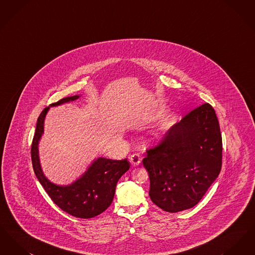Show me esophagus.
Segmentation results:
<instances>
[{"label": "esophagus", "mask_w": 255, "mask_h": 255, "mask_svg": "<svg viewBox=\"0 0 255 255\" xmlns=\"http://www.w3.org/2000/svg\"><path fill=\"white\" fill-rule=\"evenodd\" d=\"M129 159H130V162L133 164V166H137L141 162V158H140V156L138 154L131 155Z\"/></svg>", "instance_id": "34e87169"}]
</instances>
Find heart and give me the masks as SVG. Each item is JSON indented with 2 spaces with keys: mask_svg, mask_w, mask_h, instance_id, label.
<instances>
[{
  "mask_svg": "<svg viewBox=\"0 0 255 255\" xmlns=\"http://www.w3.org/2000/svg\"><path fill=\"white\" fill-rule=\"evenodd\" d=\"M159 130H160V129H158L156 132H154V133H152V135H151V138H152V139L157 140V139H159V138H160L161 133L159 132Z\"/></svg>",
  "mask_w": 255,
  "mask_h": 255,
  "instance_id": "heart-1",
  "label": "heart"
}]
</instances>
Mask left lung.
Masks as SVG:
<instances>
[{"instance_id":"8db88e82","label":"left lung","mask_w":255,"mask_h":255,"mask_svg":"<svg viewBox=\"0 0 255 255\" xmlns=\"http://www.w3.org/2000/svg\"><path fill=\"white\" fill-rule=\"evenodd\" d=\"M222 134L215 111L205 103L172 126L161 142L147 150L152 202L167 212L196 206L222 167Z\"/></svg>"}]
</instances>
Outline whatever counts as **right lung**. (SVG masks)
Segmentation results:
<instances>
[{
    "label": "right lung",
    "mask_w": 255,
    "mask_h": 255,
    "mask_svg": "<svg viewBox=\"0 0 255 255\" xmlns=\"http://www.w3.org/2000/svg\"><path fill=\"white\" fill-rule=\"evenodd\" d=\"M80 96L65 97L49 107L78 99ZM49 107L42 111L37 120L36 130L31 145V160L38 181L55 205L77 218L96 217L112 204L116 186L122 175L130 168L127 158L122 160L97 158L88 169L69 185H58L45 176L39 158V141L44 133V122Z\"/></svg>",
    "instance_id": "right-lung-1"
}]
</instances>
